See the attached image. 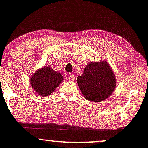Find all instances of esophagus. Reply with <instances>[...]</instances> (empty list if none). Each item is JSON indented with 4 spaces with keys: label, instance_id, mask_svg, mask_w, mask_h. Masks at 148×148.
I'll list each match as a JSON object with an SVG mask.
<instances>
[{
    "label": "esophagus",
    "instance_id": "1",
    "mask_svg": "<svg viewBox=\"0 0 148 148\" xmlns=\"http://www.w3.org/2000/svg\"><path fill=\"white\" fill-rule=\"evenodd\" d=\"M74 76H75V75H74V73H70V74H68V77L69 78V79L72 80L74 79Z\"/></svg>",
    "mask_w": 148,
    "mask_h": 148
}]
</instances>
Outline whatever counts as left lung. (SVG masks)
Segmentation results:
<instances>
[{"instance_id": "obj_1", "label": "left lung", "mask_w": 148, "mask_h": 148, "mask_svg": "<svg viewBox=\"0 0 148 148\" xmlns=\"http://www.w3.org/2000/svg\"><path fill=\"white\" fill-rule=\"evenodd\" d=\"M83 96L91 102H102L111 95L115 88V77L111 67L105 61L89 63L82 76L77 78Z\"/></svg>"}]
</instances>
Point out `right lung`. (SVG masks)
<instances>
[{
  "instance_id": "1",
  "label": "right lung",
  "mask_w": 148,
  "mask_h": 148,
  "mask_svg": "<svg viewBox=\"0 0 148 148\" xmlns=\"http://www.w3.org/2000/svg\"><path fill=\"white\" fill-rule=\"evenodd\" d=\"M63 80L62 75L50 67H44L37 71L31 78V85L42 96H47L53 92Z\"/></svg>"
}]
</instances>
